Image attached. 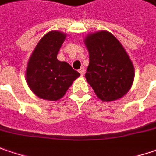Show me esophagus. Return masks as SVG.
<instances>
[{
    "label": "esophagus",
    "mask_w": 156,
    "mask_h": 156,
    "mask_svg": "<svg viewBox=\"0 0 156 156\" xmlns=\"http://www.w3.org/2000/svg\"><path fill=\"white\" fill-rule=\"evenodd\" d=\"M79 73L82 74V75H83V74H84V73H85V68H84L83 66H82V67H81V68L79 69Z\"/></svg>",
    "instance_id": "34e87169"
}]
</instances>
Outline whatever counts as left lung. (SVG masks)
<instances>
[{
    "label": "left lung",
    "instance_id": "left-lung-1",
    "mask_svg": "<svg viewBox=\"0 0 156 156\" xmlns=\"http://www.w3.org/2000/svg\"><path fill=\"white\" fill-rule=\"evenodd\" d=\"M84 43L90 53L85 74L96 95L104 102L124 97L134 79V67L120 42L106 30L89 34Z\"/></svg>",
    "mask_w": 156,
    "mask_h": 156
}]
</instances>
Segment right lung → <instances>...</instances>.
<instances>
[{
    "instance_id": "1",
    "label": "right lung",
    "mask_w": 156,
    "mask_h": 156,
    "mask_svg": "<svg viewBox=\"0 0 156 156\" xmlns=\"http://www.w3.org/2000/svg\"><path fill=\"white\" fill-rule=\"evenodd\" d=\"M66 34L51 30L39 40L28 61L26 82L38 98L57 101L64 97L66 90L80 74L65 61L57 58Z\"/></svg>"
}]
</instances>
